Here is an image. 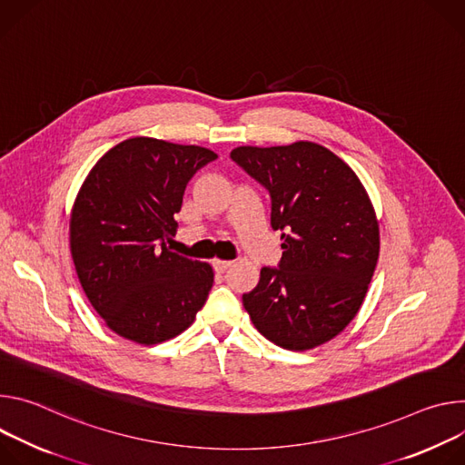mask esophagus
Listing matches in <instances>:
<instances>
[{
	"mask_svg": "<svg viewBox=\"0 0 465 465\" xmlns=\"http://www.w3.org/2000/svg\"><path fill=\"white\" fill-rule=\"evenodd\" d=\"M231 266H232L231 261H214V262H213V268H214L216 273H223V272L229 270Z\"/></svg>",
	"mask_w": 465,
	"mask_h": 465,
	"instance_id": "34e87169",
	"label": "esophagus"
}]
</instances>
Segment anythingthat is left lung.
<instances>
[{"instance_id":"1","label":"left lung","mask_w":465,"mask_h":465,"mask_svg":"<svg viewBox=\"0 0 465 465\" xmlns=\"http://www.w3.org/2000/svg\"><path fill=\"white\" fill-rule=\"evenodd\" d=\"M272 197L279 268L242 295L252 325L282 349H314L358 314L379 261V222L356 173L314 142L231 151Z\"/></svg>"}]
</instances>
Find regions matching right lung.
Masks as SVG:
<instances>
[{
	"label": "right lung",
	"mask_w": 465,
	"mask_h": 465,
	"mask_svg": "<svg viewBox=\"0 0 465 465\" xmlns=\"http://www.w3.org/2000/svg\"><path fill=\"white\" fill-rule=\"evenodd\" d=\"M218 154L136 136L109 149L84 179L70 218L79 282L116 334L143 345L186 331L214 282L211 264L166 247L188 181Z\"/></svg>",
	"instance_id": "add662e5"
}]
</instances>
